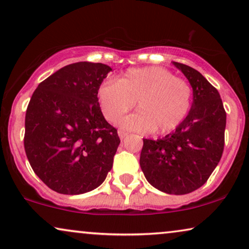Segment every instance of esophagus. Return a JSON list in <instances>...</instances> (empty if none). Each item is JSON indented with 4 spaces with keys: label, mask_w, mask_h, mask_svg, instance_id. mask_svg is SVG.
<instances>
[{
    "label": "esophagus",
    "mask_w": 249,
    "mask_h": 249,
    "mask_svg": "<svg viewBox=\"0 0 249 249\" xmlns=\"http://www.w3.org/2000/svg\"><path fill=\"white\" fill-rule=\"evenodd\" d=\"M118 135H119V137H120V139H124L128 136L127 132H124V131H122V130L119 131Z\"/></svg>",
    "instance_id": "34e87169"
}]
</instances>
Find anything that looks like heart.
I'll list each match as a JSON object with an SVG mask.
<instances>
[{"label": "heart", "mask_w": 249, "mask_h": 249, "mask_svg": "<svg viewBox=\"0 0 249 249\" xmlns=\"http://www.w3.org/2000/svg\"><path fill=\"white\" fill-rule=\"evenodd\" d=\"M97 95L110 122H117L137 101V113L122 119L120 125L139 132L175 130L187 118L193 102L190 85L162 67L128 70L119 80L104 81Z\"/></svg>", "instance_id": "obj_1"}]
</instances>
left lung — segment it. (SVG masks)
<instances>
[{
  "label": "left lung",
  "instance_id": "left-lung-1",
  "mask_svg": "<svg viewBox=\"0 0 249 249\" xmlns=\"http://www.w3.org/2000/svg\"><path fill=\"white\" fill-rule=\"evenodd\" d=\"M193 88V104L181 124L165 137L142 139L141 168L156 189L185 195L207 181L224 147L227 114L219 91L198 71L173 62Z\"/></svg>",
  "mask_w": 249,
  "mask_h": 249
}]
</instances>
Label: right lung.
<instances>
[{
  "label": "right lung",
  "instance_id": "obj_1",
  "mask_svg": "<svg viewBox=\"0 0 249 249\" xmlns=\"http://www.w3.org/2000/svg\"><path fill=\"white\" fill-rule=\"evenodd\" d=\"M110 71L103 63L69 64L42 81L30 98L26 155L34 172L54 192H90L112 169L120 138L105 120L97 98Z\"/></svg>",
  "mask_w": 249,
  "mask_h": 249
}]
</instances>
